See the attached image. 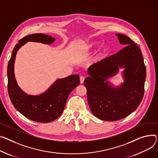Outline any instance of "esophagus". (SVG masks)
<instances>
[{
  "label": "esophagus",
  "mask_w": 158,
  "mask_h": 158,
  "mask_svg": "<svg viewBox=\"0 0 158 158\" xmlns=\"http://www.w3.org/2000/svg\"><path fill=\"white\" fill-rule=\"evenodd\" d=\"M84 81H85V77L81 76L80 77V82H81V84H82L84 82Z\"/></svg>",
  "instance_id": "34e87169"
}]
</instances>
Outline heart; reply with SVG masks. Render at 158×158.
<instances>
[{
  "label": "heart",
  "mask_w": 158,
  "mask_h": 158,
  "mask_svg": "<svg viewBox=\"0 0 158 158\" xmlns=\"http://www.w3.org/2000/svg\"><path fill=\"white\" fill-rule=\"evenodd\" d=\"M98 44H99L98 42H91V43H88L86 45V49L93 50L97 47ZM107 52H108V47L106 46H102L99 48L95 57H94V60L97 61L102 59V58H103L105 56H106V55L107 53Z\"/></svg>",
  "instance_id": "1"
}]
</instances>
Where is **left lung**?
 <instances>
[{"instance_id": "1", "label": "left lung", "mask_w": 158, "mask_h": 158, "mask_svg": "<svg viewBox=\"0 0 158 158\" xmlns=\"http://www.w3.org/2000/svg\"><path fill=\"white\" fill-rule=\"evenodd\" d=\"M115 35L126 47L90 66L84 82L91 111L97 118L106 121L123 119L137 109L143 98L146 77L139 46L127 36ZM119 68L123 69V82L114 86L108 79L117 75Z\"/></svg>"}]
</instances>
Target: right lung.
Here are the masks:
<instances>
[{"instance_id": "1", "label": "right lung", "mask_w": 158, "mask_h": 158, "mask_svg": "<svg viewBox=\"0 0 158 158\" xmlns=\"http://www.w3.org/2000/svg\"><path fill=\"white\" fill-rule=\"evenodd\" d=\"M55 39L44 34H34L19 40L14 48L7 66L8 93L15 108L27 118L39 123H49L56 119L64 110L70 92L80 83L79 76L70 75L58 79L44 93L32 95L22 90L16 80L15 62L17 52L28 42L51 44Z\"/></svg>"}]
</instances>
